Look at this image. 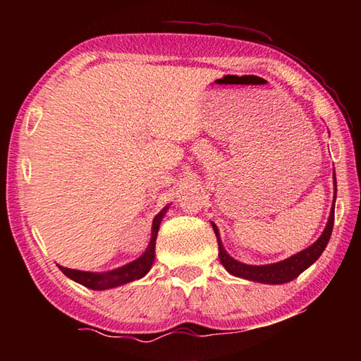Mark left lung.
Instances as JSON below:
<instances>
[{
    "label": "left lung",
    "instance_id": "obj_1",
    "mask_svg": "<svg viewBox=\"0 0 361 361\" xmlns=\"http://www.w3.org/2000/svg\"><path fill=\"white\" fill-rule=\"evenodd\" d=\"M336 176H334V200H333V207L331 212H329V218L326 223V228L323 231V234L319 237V240L312 245L307 247L302 252H299L296 255L290 256L283 261L274 262V264H264V266H250V264H243V262L237 261L234 258L226 253V250L221 243V239H219V231L216 228L215 223H212L213 231L216 234V240H218V250H219V261L221 264L226 267V271L235 277H242L247 280H253V282H259V283H269V285H280V283H286L291 282L293 279H296L299 274L304 272L309 266H312L314 262L320 258V255L323 253V250L326 248L329 237H331L333 232V226H334V202H336Z\"/></svg>",
    "mask_w": 361,
    "mask_h": 361
}]
</instances>
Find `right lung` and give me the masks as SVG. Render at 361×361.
I'll return each instance as SVG.
<instances>
[{
  "instance_id": "1",
  "label": "right lung",
  "mask_w": 361,
  "mask_h": 361,
  "mask_svg": "<svg viewBox=\"0 0 361 361\" xmlns=\"http://www.w3.org/2000/svg\"><path fill=\"white\" fill-rule=\"evenodd\" d=\"M166 212H167V207L159 213V215L154 218V221H152L151 240H149L148 248H146V252L140 256L138 259L129 262V264L121 266L109 272H84V271H76V269H68L62 266H59V269L65 274L66 277L75 280V282L81 283L84 286H87L90 290L114 288V286L129 283V282H133V280L145 277L146 274L149 272L152 262H154L157 232H159V226H161L162 218L166 215Z\"/></svg>"
}]
</instances>
